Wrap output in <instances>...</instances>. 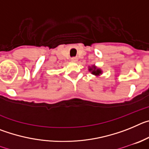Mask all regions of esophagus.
Returning a JSON list of instances; mask_svg holds the SVG:
<instances>
[{
	"label": "esophagus",
	"mask_w": 149,
	"mask_h": 149,
	"mask_svg": "<svg viewBox=\"0 0 149 149\" xmlns=\"http://www.w3.org/2000/svg\"><path fill=\"white\" fill-rule=\"evenodd\" d=\"M71 60H72V62H76L77 61V57H72V58L71 59Z\"/></svg>",
	"instance_id": "esophagus-1"
}]
</instances>
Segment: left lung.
I'll return each instance as SVG.
<instances>
[{
  "mask_svg": "<svg viewBox=\"0 0 149 149\" xmlns=\"http://www.w3.org/2000/svg\"><path fill=\"white\" fill-rule=\"evenodd\" d=\"M89 71H92V74H95V75H98L99 74L101 73V71L99 69H96V67H93V68H90L89 69Z\"/></svg>",
  "mask_w": 149,
  "mask_h": 149,
  "instance_id": "1",
  "label": "left lung"
}]
</instances>
